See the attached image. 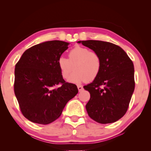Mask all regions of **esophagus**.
<instances>
[{
	"instance_id": "obj_1",
	"label": "esophagus",
	"mask_w": 151,
	"mask_h": 151,
	"mask_svg": "<svg viewBox=\"0 0 151 151\" xmlns=\"http://www.w3.org/2000/svg\"><path fill=\"white\" fill-rule=\"evenodd\" d=\"M78 91H81L83 89V87H82V86H81V85H78Z\"/></svg>"
}]
</instances>
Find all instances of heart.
<instances>
[{
	"mask_svg": "<svg viewBox=\"0 0 151 151\" xmlns=\"http://www.w3.org/2000/svg\"><path fill=\"white\" fill-rule=\"evenodd\" d=\"M69 58L60 56L58 59V67L63 78H68L71 83L91 82L96 79L102 68V59L98 53L90 51L84 47L76 46L69 51Z\"/></svg>",
	"mask_w": 151,
	"mask_h": 151,
	"instance_id": "heart-1",
	"label": "heart"
}]
</instances>
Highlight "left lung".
Returning <instances> with one entry per match:
<instances>
[{
  "mask_svg": "<svg viewBox=\"0 0 151 151\" xmlns=\"http://www.w3.org/2000/svg\"><path fill=\"white\" fill-rule=\"evenodd\" d=\"M98 53L102 68L91 83L84 86L91 98L86 105L88 116L100 124L115 122L127 113L135 89L134 66L117 45L101 40L78 41Z\"/></svg>",
  "mask_w": 151,
  "mask_h": 151,
  "instance_id": "left-lung-1",
  "label": "left lung"
}]
</instances>
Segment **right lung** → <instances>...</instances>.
<instances>
[{"instance_id": "obj_1", "label": "right lung", "mask_w": 151, "mask_h": 151, "mask_svg": "<svg viewBox=\"0 0 151 151\" xmlns=\"http://www.w3.org/2000/svg\"><path fill=\"white\" fill-rule=\"evenodd\" d=\"M69 45L61 40L40 43L27 49L16 63L14 93L22 115L32 122H53L78 93L76 84L65 81L58 67V59Z\"/></svg>"}]
</instances>
